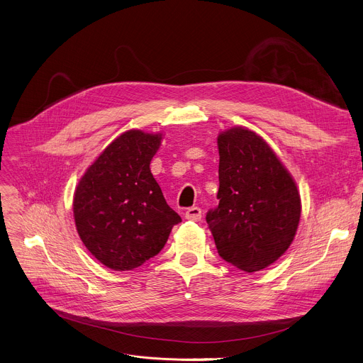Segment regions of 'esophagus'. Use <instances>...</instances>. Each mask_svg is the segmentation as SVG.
Here are the masks:
<instances>
[{"mask_svg":"<svg viewBox=\"0 0 363 363\" xmlns=\"http://www.w3.org/2000/svg\"><path fill=\"white\" fill-rule=\"evenodd\" d=\"M201 217H202V213L198 206H191V208H188L185 213V218L191 220V221H199Z\"/></svg>","mask_w":363,"mask_h":363,"instance_id":"34e87169","label":"esophagus"}]
</instances>
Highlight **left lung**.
<instances>
[{
    "mask_svg": "<svg viewBox=\"0 0 363 363\" xmlns=\"http://www.w3.org/2000/svg\"><path fill=\"white\" fill-rule=\"evenodd\" d=\"M220 203L206 214L218 254L234 267L264 270L294 240L301 199L297 184L270 145L254 130L218 133Z\"/></svg>",
    "mask_w": 363,
    "mask_h": 363,
    "instance_id": "8db88e82",
    "label": "left lung"
}]
</instances>
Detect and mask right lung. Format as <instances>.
Listing matches in <instances>:
<instances>
[{"label":"right lung","instance_id":"1","mask_svg":"<svg viewBox=\"0 0 363 363\" xmlns=\"http://www.w3.org/2000/svg\"><path fill=\"white\" fill-rule=\"evenodd\" d=\"M162 138L140 129L121 133L76 186L77 234L96 260L115 272L133 270L157 255L181 223L149 168Z\"/></svg>","mask_w":363,"mask_h":363}]
</instances>
